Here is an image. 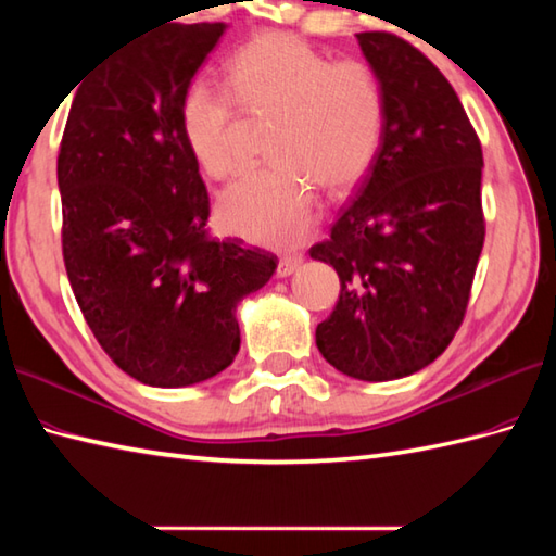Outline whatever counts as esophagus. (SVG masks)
Wrapping results in <instances>:
<instances>
[{
    "label": "esophagus",
    "mask_w": 556,
    "mask_h": 556,
    "mask_svg": "<svg viewBox=\"0 0 556 556\" xmlns=\"http://www.w3.org/2000/svg\"><path fill=\"white\" fill-rule=\"evenodd\" d=\"M301 263H303V255L301 253H289V255H281L279 257V277H289V275H293V271H296L299 267H301Z\"/></svg>",
    "instance_id": "1"
}]
</instances>
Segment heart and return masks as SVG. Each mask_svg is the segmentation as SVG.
<instances>
[{"instance_id":"heart-1","label":"heart","mask_w":556,"mask_h":556,"mask_svg":"<svg viewBox=\"0 0 556 556\" xmlns=\"http://www.w3.org/2000/svg\"><path fill=\"white\" fill-rule=\"evenodd\" d=\"M227 86L186 88L184 143L207 176L231 179L248 164L238 108L275 119V164L233 184L219 200V219L251 241L296 245L320 215L315 186L341 193L372 167L387 119L382 80L361 59L332 62L293 35L265 33L229 56Z\"/></svg>"}]
</instances>
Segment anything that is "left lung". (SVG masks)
<instances>
[{"label":"left lung","mask_w":556,"mask_h":556,"mask_svg":"<svg viewBox=\"0 0 556 556\" xmlns=\"http://www.w3.org/2000/svg\"><path fill=\"white\" fill-rule=\"evenodd\" d=\"M387 100L382 146L311 257L341 281L315 344L339 372L399 380L430 365L464 323L485 241L482 148L428 56L392 33H358Z\"/></svg>","instance_id":"left-lung-1"}]
</instances>
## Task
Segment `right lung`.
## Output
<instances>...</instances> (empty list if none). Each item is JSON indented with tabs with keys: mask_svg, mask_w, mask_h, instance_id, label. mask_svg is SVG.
Segmentation results:
<instances>
[{
	"mask_svg": "<svg viewBox=\"0 0 556 556\" xmlns=\"http://www.w3.org/2000/svg\"><path fill=\"white\" fill-rule=\"evenodd\" d=\"M227 23H167L80 83L56 160L66 275L104 353L150 387H191L233 363L236 305L277 255L210 239L207 188L179 108ZM74 90V88H71Z\"/></svg>",
	"mask_w": 556,
	"mask_h": 556,
	"instance_id": "1",
	"label": "right lung"
}]
</instances>
